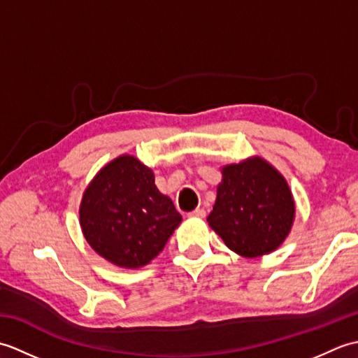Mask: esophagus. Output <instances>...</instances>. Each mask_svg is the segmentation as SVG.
Here are the masks:
<instances>
[{"instance_id":"obj_1","label":"esophagus","mask_w":358,"mask_h":358,"mask_svg":"<svg viewBox=\"0 0 358 358\" xmlns=\"http://www.w3.org/2000/svg\"><path fill=\"white\" fill-rule=\"evenodd\" d=\"M204 215H206V210L203 208H196L195 210L191 212V214H189V217H195V218H203Z\"/></svg>"}]
</instances>
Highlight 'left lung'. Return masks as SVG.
I'll list each match as a JSON object with an SVG mask.
<instances>
[{"mask_svg":"<svg viewBox=\"0 0 358 358\" xmlns=\"http://www.w3.org/2000/svg\"><path fill=\"white\" fill-rule=\"evenodd\" d=\"M295 206L286 180L262 158L223 167L209 226L224 245L255 258L275 250L287 237Z\"/></svg>","mask_w":358,"mask_h":358,"instance_id":"8db88e82","label":"left lung"}]
</instances>
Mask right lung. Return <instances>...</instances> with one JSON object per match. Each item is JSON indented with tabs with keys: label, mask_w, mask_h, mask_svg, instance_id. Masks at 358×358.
Here are the masks:
<instances>
[{
	"label": "right lung",
	"mask_w": 358,
	"mask_h": 358,
	"mask_svg": "<svg viewBox=\"0 0 358 358\" xmlns=\"http://www.w3.org/2000/svg\"><path fill=\"white\" fill-rule=\"evenodd\" d=\"M180 223V212L158 191L154 173L131 155L118 157L96 173L80 208L89 245L121 268L148 264Z\"/></svg>",
	"instance_id": "1"
}]
</instances>
